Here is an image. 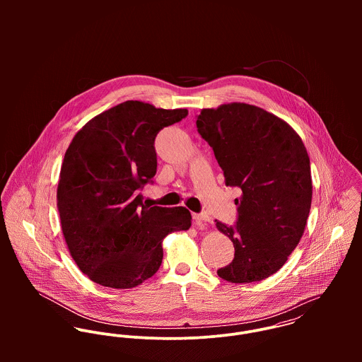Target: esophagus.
<instances>
[{
  "label": "esophagus",
  "instance_id": "1",
  "mask_svg": "<svg viewBox=\"0 0 362 362\" xmlns=\"http://www.w3.org/2000/svg\"><path fill=\"white\" fill-rule=\"evenodd\" d=\"M194 220H195V224H198L199 227H204V224L210 221V216L207 213H194Z\"/></svg>",
  "mask_w": 362,
  "mask_h": 362
}]
</instances>
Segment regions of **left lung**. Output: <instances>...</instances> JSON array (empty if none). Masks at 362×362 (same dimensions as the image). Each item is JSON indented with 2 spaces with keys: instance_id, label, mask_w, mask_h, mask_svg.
<instances>
[{
  "instance_id": "1",
  "label": "left lung",
  "mask_w": 362,
  "mask_h": 362,
  "mask_svg": "<svg viewBox=\"0 0 362 362\" xmlns=\"http://www.w3.org/2000/svg\"><path fill=\"white\" fill-rule=\"evenodd\" d=\"M198 132L213 149L227 187H238V220L216 227L234 245V259L217 270L230 283H254L276 273L298 245L310 216V156L281 118L245 103L204 108Z\"/></svg>"
}]
</instances>
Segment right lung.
Masks as SVG:
<instances>
[{
  "instance_id": "right-lung-1",
  "label": "right lung",
  "mask_w": 362,
  "mask_h": 362,
  "mask_svg": "<svg viewBox=\"0 0 362 362\" xmlns=\"http://www.w3.org/2000/svg\"><path fill=\"white\" fill-rule=\"evenodd\" d=\"M188 115L128 100L86 122L59 171L57 207L69 254L92 281L134 288L163 260V240L191 227L184 206H145L139 188L155 177V138Z\"/></svg>"
}]
</instances>
